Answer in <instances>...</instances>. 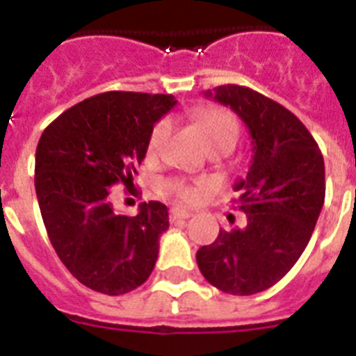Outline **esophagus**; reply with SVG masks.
<instances>
[{
    "label": "esophagus",
    "mask_w": 356,
    "mask_h": 356,
    "mask_svg": "<svg viewBox=\"0 0 356 356\" xmlns=\"http://www.w3.org/2000/svg\"><path fill=\"white\" fill-rule=\"evenodd\" d=\"M191 211H186V209H180V207H172L170 209V220L176 222V220H186V218L191 217Z\"/></svg>",
    "instance_id": "34e87169"
}]
</instances>
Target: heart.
Listing matches in <instances>:
<instances>
[{
	"instance_id": "1",
	"label": "heart",
	"mask_w": 356,
	"mask_h": 356,
	"mask_svg": "<svg viewBox=\"0 0 356 356\" xmlns=\"http://www.w3.org/2000/svg\"><path fill=\"white\" fill-rule=\"evenodd\" d=\"M196 123L200 127L204 138H206L209 149L218 145H229L235 147L238 139V123L232 113L224 108H204L196 113ZM170 136V121L161 119L154 124L149 138V156H158L163 150L165 143ZM169 187L181 200H196L202 193L207 189L206 181L189 186L186 181L175 180L170 181Z\"/></svg>"
}]
</instances>
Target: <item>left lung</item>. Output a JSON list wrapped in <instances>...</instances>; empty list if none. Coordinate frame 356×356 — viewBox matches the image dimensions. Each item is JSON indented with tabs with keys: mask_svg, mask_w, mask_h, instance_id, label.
I'll return each instance as SVG.
<instances>
[{
	"mask_svg": "<svg viewBox=\"0 0 356 356\" xmlns=\"http://www.w3.org/2000/svg\"><path fill=\"white\" fill-rule=\"evenodd\" d=\"M243 119L252 138L246 178L235 184L246 226L220 229L196 252L202 275L218 291L252 296L275 285L311 241L325 200V165L305 124L280 102L226 84L204 92Z\"/></svg>",
	"mask_w": 356,
	"mask_h": 356,
	"instance_id": "8db88e82",
	"label": "left lung"
}]
</instances>
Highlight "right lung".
<instances>
[{
	"instance_id": "obj_1",
	"label": "right lung",
	"mask_w": 356,
	"mask_h": 356,
	"mask_svg": "<svg viewBox=\"0 0 356 356\" xmlns=\"http://www.w3.org/2000/svg\"><path fill=\"white\" fill-rule=\"evenodd\" d=\"M172 95L106 92L60 113L36 147L34 187L49 241L65 268L92 291L127 294L149 280L169 211L143 202L118 215L110 189H132L154 124Z\"/></svg>"
}]
</instances>
